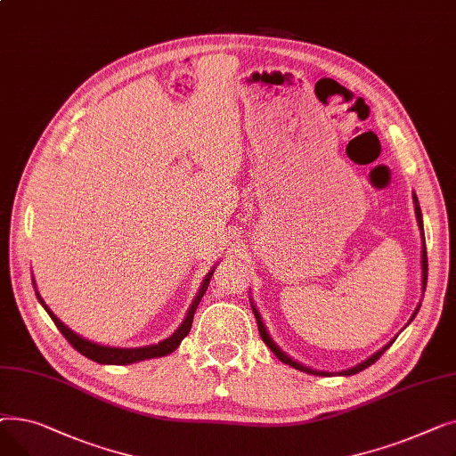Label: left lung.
Listing matches in <instances>:
<instances>
[{"mask_svg": "<svg viewBox=\"0 0 456 456\" xmlns=\"http://www.w3.org/2000/svg\"><path fill=\"white\" fill-rule=\"evenodd\" d=\"M414 205H416V218H418V225H419V229H421V240H423V251H421V270H423V292H425V286H427V270H428V265H427V248H425V234H423V220H421V208H419V205H418V198L414 196ZM253 306V305H251ZM418 310H419V305H418V308H416V313L412 314V318H411V322L414 320V316L418 314ZM253 313H255V318H256V325H258V332H260V338H262V342H265L270 349H272V353L279 358L281 362H284V364H289V366H292V368H296V370H299V371H305V373H313V375H320V377H327V375H330L329 371H316V370H310V368H306V366H303V364H299V362H296V361H292V358L286 354V353H282L277 346H275V342L270 338V334L266 332V327H265V323H262V320H260V314L256 313V308L253 306ZM395 342V338L390 342V344H387L385 347H382L380 351H377L375 354H371L368 361H364V362H361V364H356L354 368H351V370H346V371H340V375H354V373H358V371H362V370H366L368 366H371L373 362H377L379 358L382 356V353H385L392 344Z\"/></svg>", "mask_w": 456, "mask_h": 456, "instance_id": "8db88e82", "label": "left lung"}]
</instances>
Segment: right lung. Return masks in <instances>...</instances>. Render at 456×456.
I'll list each match as a JSON object with an SVG mask.
<instances>
[{"label":"right lung","instance_id":"obj_1","mask_svg":"<svg viewBox=\"0 0 456 456\" xmlns=\"http://www.w3.org/2000/svg\"><path fill=\"white\" fill-rule=\"evenodd\" d=\"M212 273H214V272L210 270V273L205 277V281H203V284H201V289H200V292H198L194 303H191V306H190V310H188V314H186L184 322L181 323V327L172 334L170 338H166V340H162V342H159V344H155V346H148V347L122 349V347H107V346H100V344L88 342V340L77 337L76 332H71V330L52 313V310L44 305V301H42V297L38 296V292H37V297H38V301L42 303V306L45 308V313L50 314V318H52L53 323L57 325V329L62 332V337L69 342L71 347H74L76 351H79L83 356L90 358V361H94V362L122 366V364H133V362H138V361H146V358H155V356L170 354L172 351L177 349V346L181 344V340L186 337V334H188L190 329H191V322H194V313H196V308H198V305H200L203 294H205L207 289H208V282H210ZM33 286H35V282H33Z\"/></svg>","mask_w":456,"mask_h":456}]
</instances>
